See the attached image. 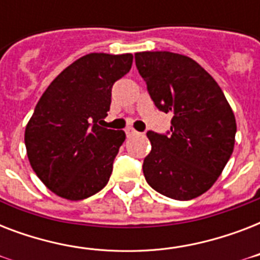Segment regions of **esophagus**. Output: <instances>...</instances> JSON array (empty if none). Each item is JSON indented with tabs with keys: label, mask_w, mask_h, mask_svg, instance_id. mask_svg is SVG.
<instances>
[{
	"label": "esophagus",
	"mask_w": 260,
	"mask_h": 260,
	"mask_svg": "<svg viewBox=\"0 0 260 260\" xmlns=\"http://www.w3.org/2000/svg\"><path fill=\"white\" fill-rule=\"evenodd\" d=\"M125 134H126V136H128V138H131V136H135V135L138 134V132H136V131H135L134 128H131V126H128V128H126V129H125Z\"/></svg>",
	"instance_id": "1"
}]
</instances>
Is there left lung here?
<instances>
[{
	"label": "left lung",
	"mask_w": 260,
	"mask_h": 260,
	"mask_svg": "<svg viewBox=\"0 0 260 260\" xmlns=\"http://www.w3.org/2000/svg\"><path fill=\"white\" fill-rule=\"evenodd\" d=\"M135 60L156 108L173 114L169 135L147 132V183L173 200H193L213 186L234 152V112L212 75L189 56L146 51Z\"/></svg>",
	"instance_id": "1"
}]
</instances>
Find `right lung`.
<instances>
[{"instance_id": "right-lung-1", "label": "right lung", "mask_w": 260, "mask_h": 260, "mask_svg": "<svg viewBox=\"0 0 260 260\" xmlns=\"http://www.w3.org/2000/svg\"><path fill=\"white\" fill-rule=\"evenodd\" d=\"M134 55L87 54L51 82L25 128L26 155L40 181L56 196L79 201L109 181L124 131L101 126L112 86L129 73Z\"/></svg>"}]
</instances>
